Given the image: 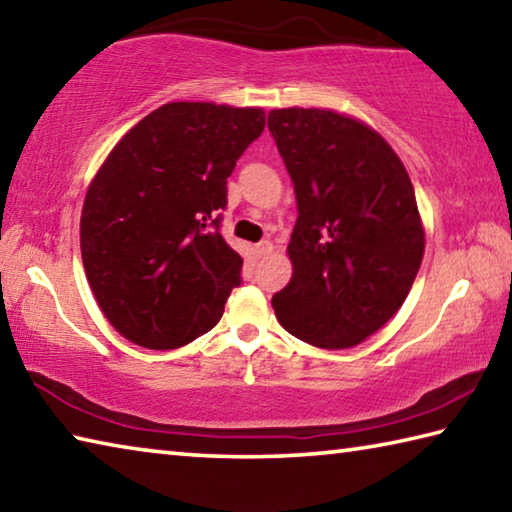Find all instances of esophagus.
<instances>
[{
	"label": "esophagus",
	"instance_id": "1",
	"mask_svg": "<svg viewBox=\"0 0 512 512\" xmlns=\"http://www.w3.org/2000/svg\"><path fill=\"white\" fill-rule=\"evenodd\" d=\"M272 242L270 240H261V242H258V245H256V254L258 256H270L272 254Z\"/></svg>",
	"mask_w": 512,
	"mask_h": 512
}]
</instances>
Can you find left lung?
<instances>
[{"label": "left lung", "mask_w": 512, "mask_h": 512, "mask_svg": "<svg viewBox=\"0 0 512 512\" xmlns=\"http://www.w3.org/2000/svg\"><path fill=\"white\" fill-rule=\"evenodd\" d=\"M267 128L299 209L276 317L312 346H357L396 315L420 270L414 186L389 143L351 116L285 107L267 114Z\"/></svg>", "instance_id": "left-lung-1"}]
</instances>
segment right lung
Wrapping results in <instances>:
<instances>
[{"label":"right lung","instance_id":"right-lung-1","mask_svg":"<svg viewBox=\"0 0 512 512\" xmlns=\"http://www.w3.org/2000/svg\"><path fill=\"white\" fill-rule=\"evenodd\" d=\"M261 107L166 103L116 143L80 218L85 274L107 321L143 348H179L218 324L242 283L220 236L227 177L261 137Z\"/></svg>","mask_w":512,"mask_h":512}]
</instances>
